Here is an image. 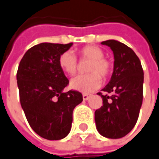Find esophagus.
Returning <instances> with one entry per match:
<instances>
[{"mask_svg":"<svg viewBox=\"0 0 159 159\" xmlns=\"http://www.w3.org/2000/svg\"><path fill=\"white\" fill-rule=\"evenodd\" d=\"M89 97H90L89 95H87V94H84V95H83V99H84V101H87L89 98Z\"/></svg>","mask_w":159,"mask_h":159,"instance_id":"34e87169","label":"esophagus"}]
</instances>
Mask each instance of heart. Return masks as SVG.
<instances>
[{"mask_svg": "<svg viewBox=\"0 0 159 159\" xmlns=\"http://www.w3.org/2000/svg\"><path fill=\"white\" fill-rule=\"evenodd\" d=\"M82 58L89 60L88 75H78L70 81V86L72 89L83 93H90L100 87L102 84L101 75L108 77L111 73L112 67L110 61L103 58V52L96 46H85L79 50ZM59 66L68 75H74L77 70V63L75 56L70 51L61 54L59 57Z\"/></svg>", "mask_w": 159, "mask_h": 159, "instance_id": "obj_1", "label": "heart"}]
</instances>
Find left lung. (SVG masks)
I'll use <instances>...</instances> for the list:
<instances>
[{"mask_svg":"<svg viewBox=\"0 0 159 159\" xmlns=\"http://www.w3.org/2000/svg\"><path fill=\"white\" fill-rule=\"evenodd\" d=\"M101 44L114 55V68L110 82L98 95L102 105L95 111L97 129L107 139H120L129 133L139 118L143 102V71L133 50L116 40Z\"/></svg>","mask_w":159,"mask_h":159,"instance_id":"1","label":"left lung"}]
</instances>
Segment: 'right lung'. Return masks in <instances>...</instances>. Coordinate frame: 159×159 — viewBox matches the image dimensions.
I'll list each match as a JSON object with an SVG mask.
<instances>
[{
    "label": "right lung",
    "instance_id": "1",
    "mask_svg": "<svg viewBox=\"0 0 159 159\" xmlns=\"http://www.w3.org/2000/svg\"><path fill=\"white\" fill-rule=\"evenodd\" d=\"M72 45H34L25 53L18 67L16 79L21 108L30 127L48 140H60L68 136L73 111L83 102L78 91L63 92L69 80L58 60Z\"/></svg>",
    "mask_w": 159,
    "mask_h": 159
}]
</instances>
